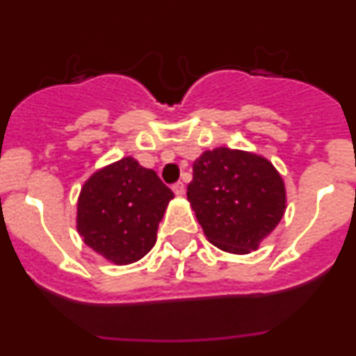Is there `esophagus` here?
Segmentation results:
<instances>
[{"label": "esophagus", "mask_w": 356, "mask_h": 356, "mask_svg": "<svg viewBox=\"0 0 356 356\" xmlns=\"http://www.w3.org/2000/svg\"><path fill=\"white\" fill-rule=\"evenodd\" d=\"M172 189H174L175 195L182 196V195H184V191H186V186H184V182H175V184L172 186Z\"/></svg>", "instance_id": "esophagus-1"}]
</instances>
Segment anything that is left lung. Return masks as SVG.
Returning <instances> with one entry per match:
<instances>
[{"label":"left lung","instance_id":"obj_1","mask_svg":"<svg viewBox=\"0 0 356 356\" xmlns=\"http://www.w3.org/2000/svg\"><path fill=\"white\" fill-rule=\"evenodd\" d=\"M188 200L211 245L245 254L277 227L284 215L286 189L265 158L217 148L193 163Z\"/></svg>","mask_w":356,"mask_h":356}]
</instances>
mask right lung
I'll return each mask as SVG.
<instances>
[{
	"label": "right lung",
	"instance_id": "right-lung-1",
	"mask_svg": "<svg viewBox=\"0 0 356 356\" xmlns=\"http://www.w3.org/2000/svg\"><path fill=\"white\" fill-rule=\"evenodd\" d=\"M174 193L155 170L127 156L96 172L77 203V231L96 253L117 265L145 257Z\"/></svg>",
	"mask_w": 356,
	"mask_h": 356
}]
</instances>
